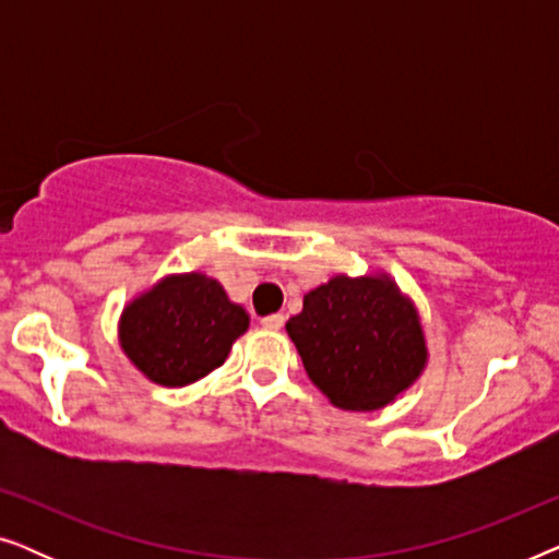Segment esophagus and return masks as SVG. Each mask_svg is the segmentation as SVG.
Here are the masks:
<instances>
[{
	"mask_svg": "<svg viewBox=\"0 0 559 559\" xmlns=\"http://www.w3.org/2000/svg\"><path fill=\"white\" fill-rule=\"evenodd\" d=\"M262 325L266 328V331H280V328L285 325V316H282V312H274V316L262 318Z\"/></svg>",
	"mask_w": 559,
	"mask_h": 559,
	"instance_id": "obj_1",
	"label": "esophagus"
}]
</instances>
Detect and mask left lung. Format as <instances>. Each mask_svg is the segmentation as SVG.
Instances as JSON below:
<instances>
[{"mask_svg":"<svg viewBox=\"0 0 559 559\" xmlns=\"http://www.w3.org/2000/svg\"><path fill=\"white\" fill-rule=\"evenodd\" d=\"M285 328L312 384L346 412L386 407L427 366L417 305L381 270L333 274L302 297Z\"/></svg>","mask_w":559,"mask_h":559,"instance_id":"8db88e82","label":"left lung"}]
</instances>
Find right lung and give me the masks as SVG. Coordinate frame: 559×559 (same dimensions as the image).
I'll return each mask as SVG.
<instances>
[{"label": "right lung", "mask_w": 559, "mask_h": 559, "mask_svg": "<svg viewBox=\"0 0 559 559\" xmlns=\"http://www.w3.org/2000/svg\"><path fill=\"white\" fill-rule=\"evenodd\" d=\"M247 328L249 312L209 274H165L124 305L119 346L150 381L175 389L218 369Z\"/></svg>", "instance_id": "obj_1"}]
</instances>
